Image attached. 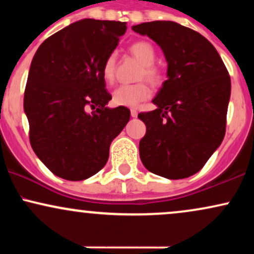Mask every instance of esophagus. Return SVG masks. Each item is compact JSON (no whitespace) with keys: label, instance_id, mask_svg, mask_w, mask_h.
Listing matches in <instances>:
<instances>
[{"label":"esophagus","instance_id":"34e87169","mask_svg":"<svg viewBox=\"0 0 254 254\" xmlns=\"http://www.w3.org/2000/svg\"><path fill=\"white\" fill-rule=\"evenodd\" d=\"M130 113H131V117H132V118H136L137 115H138V112H137L135 109H131L130 110Z\"/></svg>","mask_w":254,"mask_h":254}]
</instances>
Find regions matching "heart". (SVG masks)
I'll return each instance as SVG.
<instances>
[{"label":"heart","mask_w":254,"mask_h":254,"mask_svg":"<svg viewBox=\"0 0 254 254\" xmlns=\"http://www.w3.org/2000/svg\"><path fill=\"white\" fill-rule=\"evenodd\" d=\"M129 51L133 57L142 64V69L139 71V78H145L151 84L157 86L161 83L162 75L159 69L154 65L156 54L155 49L149 42L139 40L131 44ZM116 72V55L111 54L105 60L103 64V76L107 83H112L115 80ZM150 97V89L144 82L136 84H123L116 88L112 93V103L116 106L135 107L142 101L147 100Z\"/></svg>","instance_id":"b5f03b06"}]
</instances>
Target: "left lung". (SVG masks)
Returning <instances> with one entry per match:
<instances>
[{
	"mask_svg": "<svg viewBox=\"0 0 254 254\" xmlns=\"http://www.w3.org/2000/svg\"><path fill=\"white\" fill-rule=\"evenodd\" d=\"M132 31L164 52L167 80L153 99L156 109L139 113L147 127L139 157L151 173L183 179L202 170L226 133L230 77L206 38L173 21H151Z\"/></svg>",
	"mask_w": 254,
	"mask_h": 254,
	"instance_id": "8db88e82",
	"label": "left lung"
}]
</instances>
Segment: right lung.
<instances>
[{"mask_svg":"<svg viewBox=\"0 0 254 254\" xmlns=\"http://www.w3.org/2000/svg\"><path fill=\"white\" fill-rule=\"evenodd\" d=\"M125 31L127 22L80 20L44 40L32 60L24 97L30 141L55 176L76 182L98 173L129 122V109L106 106L103 76Z\"/></svg>","mask_w":254,"mask_h":254,"instance_id":"add662e5","label":"right lung"}]
</instances>
